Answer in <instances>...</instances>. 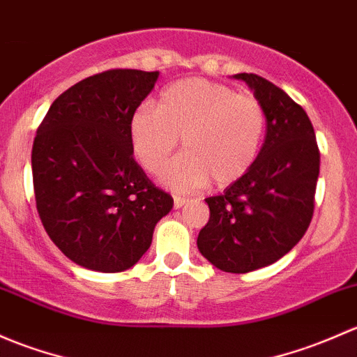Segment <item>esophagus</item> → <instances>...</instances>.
Wrapping results in <instances>:
<instances>
[{"instance_id":"esophagus-1","label":"esophagus","mask_w":357,"mask_h":357,"mask_svg":"<svg viewBox=\"0 0 357 357\" xmlns=\"http://www.w3.org/2000/svg\"><path fill=\"white\" fill-rule=\"evenodd\" d=\"M187 201H189V199H185V197L175 196V197H174V206L178 209V208H182L183 204H187Z\"/></svg>"}]
</instances>
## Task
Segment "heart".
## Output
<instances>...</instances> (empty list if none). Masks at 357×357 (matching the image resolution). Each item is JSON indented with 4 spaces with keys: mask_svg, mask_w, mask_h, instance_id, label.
<instances>
[{
    "mask_svg": "<svg viewBox=\"0 0 357 357\" xmlns=\"http://www.w3.org/2000/svg\"><path fill=\"white\" fill-rule=\"evenodd\" d=\"M264 130L258 99L204 79L168 86L156 109H135L128 125L132 151L149 174L163 168L182 137L185 151L161 174V182L177 192L203 189L209 180L227 187L244 177L258 160Z\"/></svg>",
    "mask_w": 357,
    "mask_h": 357,
    "instance_id": "obj_1",
    "label": "heart"
}]
</instances>
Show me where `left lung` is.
<instances>
[{
	"label": "left lung",
	"mask_w": 357,
	"mask_h": 357,
	"mask_svg": "<svg viewBox=\"0 0 357 357\" xmlns=\"http://www.w3.org/2000/svg\"><path fill=\"white\" fill-rule=\"evenodd\" d=\"M266 115V135L251 170L220 196L206 197L209 220L199 252L218 270L248 273L285 256L313 218L319 151L310 116L280 87L237 73Z\"/></svg>",
	"instance_id": "8db88e82"
}]
</instances>
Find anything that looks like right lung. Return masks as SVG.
I'll list each match as a JSON object with an SVG mask.
<instances>
[{"mask_svg":"<svg viewBox=\"0 0 357 357\" xmlns=\"http://www.w3.org/2000/svg\"><path fill=\"white\" fill-rule=\"evenodd\" d=\"M160 72L115 68L54 99L32 146L36 206L58 249L87 270L116 273L142 258L174 199L148 178L130 116Z\"/></svg>","mask_w":357,"mask_h":357,"instance_id":"obj_1","label":"right lung"}]
</instances>
